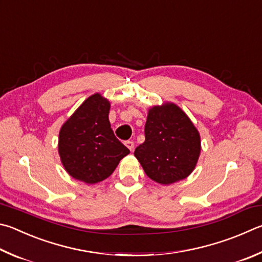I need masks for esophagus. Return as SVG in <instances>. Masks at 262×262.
Here are the masks:
<instances>
[{"mask_svg": "<svg viewBox=\"0 0 262 262\" xmlns=\"http://www.w3.org/2000/svg\"><path fill=\"white\" fill-rule=\"evenodd\" d=\"M125 145H126L130 151L134 150V142H133V141H126V142H125Z\"/></svg>", "mask_w": 262, "mask_h": 262, "instance_id": "esophagus-1", "label": "esophagus"}]
</instances>
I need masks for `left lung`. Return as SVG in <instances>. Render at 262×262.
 Returning <instances> with one entry per match:
<instances>
[{"label": "left lung", "mask_w": 262, "mask_h": 262, "mask_svg": "<svg viewBox=\"0 0 262 262\" xmlns=\"http://www.w3.org/2000/svg\"><path fill=\"white\" fill-rule=\"evenodd\" d=\"M144 133V143L136 147L134 156L151 180L172 184L192 173L201 155V136L178 105L151 107Z\"/></svg>", "instance_id": "8db88e82"}]
</instances>
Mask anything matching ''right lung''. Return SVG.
<instances>
[{
	"mask_svg": "<svg viewBox=\"0 0 262 262\" xmlns=\"http://www.w3.org/2000/svg\"><path fill=\"white\" fill-rule=\"evenodd\" d=\"M110 102L94 94L64 122L58 152L71 177L95 184L110 177L129 150L115 136L108 121Z\"/></svg>",
	"mask_w": 262,
	"mask_h": 262,
	"instance_id": "1",
	"label": "right lung"
}]
</instances>
